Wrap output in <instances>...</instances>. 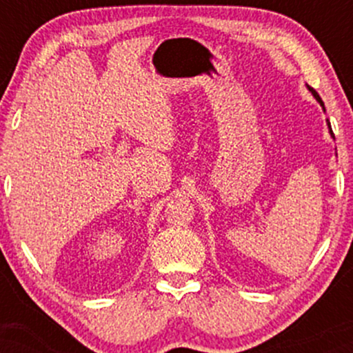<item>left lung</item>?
Segmentation results:
<instances>
[{
  "label": "left lung",
  "mask_w": 353,
  "mask_h": 353,
  "mask_svg": "<svg viewBox=\"0 0 353 353\" xmlns=\"http://www.w3.org/2000/svg\"><path fill=\"white\" fill-rule=\"evenodd\" d=\"M309 91L312 92V94H314V98L315 99H317L319 101V103H320V106H322L323 108V101L322 99H320V96H319V92L317 91H315V89L314 88H310L309 86ZM323 111H325V108H323ZM329 129H330V134H332V137H334V132H332V128H330V123H329ZM334 139H335V137H334Z\"/></svg>",
  "instance_id": "8db88e82"
}]
</instances>
